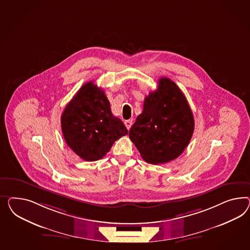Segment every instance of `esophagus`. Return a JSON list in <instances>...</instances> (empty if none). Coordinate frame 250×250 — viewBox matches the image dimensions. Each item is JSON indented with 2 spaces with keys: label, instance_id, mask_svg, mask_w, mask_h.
Wrapping results in <instances>:
<instances>
[{
  "label": "esophagus",
  "instance_id": "obj_1",
  "mask_svg": "<svg viewBox=\"0 0 250 250\" xmlns=\"http://www.w3.org/2000/svg\"><path fill=\"white\" fill-rule=\"evenodd\" d=\"M125 126H126V128L129 130V129L131 128L132 125H133V120H132V119H130V120H126V121H125Z\"/></svg>",
  "mask_w": 250,
  "mask_h": 250
}]
</instances>
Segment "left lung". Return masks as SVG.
Segmentation results:
<instances>
[{
	"label": "left lung",
	"mask_w": 250,
	"mask_h": 250,
	"mask_svg": "<svg viewBox=\"0 0 250 250\" xmlns=\"http://www.w3.org/2000/svg\"><path fill=\"white\" fill-rule=\"evenodd\" d=\"M195 128L193 113L182 91L167 77L145 98L142 114L129 131L146 162L172 161L188 146Z\"/></svg>",
	"instance_id": "1"
}]
</instances>
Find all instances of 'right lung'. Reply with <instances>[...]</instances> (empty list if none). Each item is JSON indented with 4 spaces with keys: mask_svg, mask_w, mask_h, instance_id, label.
Segmentation results:
<instances>
[{
    "mask_svg": "<svg viewBox=\"0 0 250 250\" xmlns=\"http://www.w3.org/2000/svg\"><path fill=\"white\" fill-rule=\"evenodd\" d=\"M61 126L68 146L85 161L101 159L128 133L121 119L112 114L104 92L93 82L84 83L69 102Z\"/></svg>",
    "mask_w": 250,
    "mask_h": 250,
    "instance_id": "right-lung-1",
    "label": "right lung"
}]
</instances>
